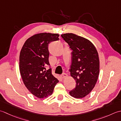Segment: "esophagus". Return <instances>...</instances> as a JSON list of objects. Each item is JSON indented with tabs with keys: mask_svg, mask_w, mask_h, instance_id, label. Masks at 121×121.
<instances>
[{
	"mask_svg": "<svg viewBox=\"0 0 121 121\" xmlns=\"http://www.w3.org/2000/svg\"><path fill=\"white\" fill-rule=\"evenodd\" d=\"M68 76V75L66 74V73H63L62 75H60V77H61V79H64V78H66Z\"/></svg>",
	"mask_w": 121,
	"mask_h": 121,
	"instance_id": "1",
	"label": "esophagus"
}]
</instances>
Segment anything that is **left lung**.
I'll use <instances>...</instances> for the list:
<instances>
[{
	"label": "left lung",
	"instance_id": "1",
	"mask_svg": "<svg viewBox=\"0 0 121 121\" xmlns=\"http://www.w3.org/2000/svg\"><path fill=\"white\" fill-rule=\"evenodd\" d=\"M72 50L70 75L76 82L69 94L75 98H82L95 87L99 74L100 62L94 45L83 37L73 33L61 35Z\"/></svg>",
	"mask_w": 121,
	"mask_h": 121
}]
</instances>
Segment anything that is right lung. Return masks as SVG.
<instances>
[{"label": "right lung", "mask_w": 121, "mask_h": 121, "mask_svg": "<svg viewBox=\"0 0 121 121\" xmlns=\"http://www.w3.org/2000/svg\"><path fill=\"white\" fill-rule=\"evenodd\" d=\"M60 35L36 34L27 39L20 53L19 69L23 82L32 94L43 99L51 95L58 80L52 74L48 61V44Z\"/></svg>", "instance_id": "add662e5"}]
</instances>
